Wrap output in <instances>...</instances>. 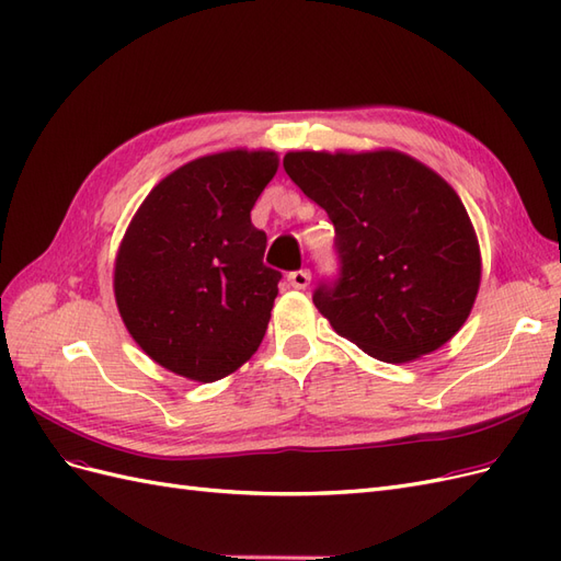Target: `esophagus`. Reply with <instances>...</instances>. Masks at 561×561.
Masks as SVG:
<instances>
[{"label":"esophagus","instance_id":"1","mask_svg":"<svg viewBox=\"0 0 561 561\" xmlns=\"http://www.w3.org/2000/svg\"><path fill=\"white\" fill-rule=\"evenodd\" d=\"M287 283H290L295 290H304V287L311 283V271H307V268L290 271V274H287Z\"/></svg>","mask_w":561,"mask_h":561}]
</instances>
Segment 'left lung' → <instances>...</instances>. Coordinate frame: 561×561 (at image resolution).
Masks as SVG:
<instances>
[{
	"instance_id": "obj_1",
	"label": "left lung",
	"mask_w": 561,
	"mask_h": 561,
	"mask_svg": "<svg viewBox=\"0 0 561 561\" xmlns=\"http://www.w3.org/2000/svg\"><path fill=\"white\" fill-rule=\"evenodd\" d=\"M285 173L334 225L339 276L316 309L371 358L407 363L461 330L480 290L478 236L461 198L396 149L287 151Z\"/></svg>"
}]
</instances>
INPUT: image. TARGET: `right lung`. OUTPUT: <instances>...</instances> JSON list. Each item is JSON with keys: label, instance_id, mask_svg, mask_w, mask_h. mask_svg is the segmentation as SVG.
<instances>
[{"label": "right lung", "instance_id": "obj_1", "mask_svg": "<svg viewBox=\"0 0 561 561\" xmlns=\"http://www.w3.org/2000/svg\"><path fill=\"white\" fill-rule=\"evenodd\" d=\"M278 171L276 151L231 149L163 178L130 219L114 264L124 325L161 367L217 381L260 348L280 271L250 210Z\"/></svg>", "mask_w": 561, "mask_h": 561}]
</instances>
